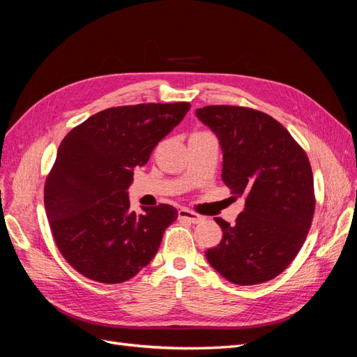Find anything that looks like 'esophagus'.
Segmentation results:
<instances>
[{
	"label": "esophagus",
	"mask_w": 357,
	"mask_h": 357,
	"mask_svg": "<svg viewBox=\"0 0 357 357\" xmlns=\"http://www.w3.org/2000/svg\"><path fill=\"white\" fill-rule=\"evenodd\" d=\"M178 219L180 220H186L189 223H201L204 220V218H201L199 214L193 213L190 210H186V208L178 210Z\"/></svg>",
	"instance_id": "obj_1"
}]
</instances>
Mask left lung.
<instances>
[{
    "instance_id": "1",
    "label": "left lung",
    "mask_w": 357,
    "mask_h": 357,
    "mask_svg": "<svg viewBox=\"0 0 357 357\" xmlns=\"http://www.w3.org/2000/svg\"><path fill=\"white\" fill-rule=\"evenodd\" d=\"M197 116L219 137L225 185L245 199L235 225L215 218L223 236L205 256L234 284L265 283L291 264L310 231L316 195L308 156L264 112L207 105Z\"/></svg>"
}]
</instances>
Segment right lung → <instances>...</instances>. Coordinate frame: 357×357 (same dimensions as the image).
<instances>
[{"label":"right lung","mask_w":357,"mask_h":357,"mask_svg":"<svg viewBox=\"0 0 357 357\" xmlns=\"http://www.w3.org/2000/svg\"><path fill=\"white\" fill-rule=\"evenodd\" d=\"M189 102L112 107L62 139L45 183V208L63 259L93 282H128L149 265L177 219L168 204L135 213L126 189L132 169L177 126Z\"/></svg>","instance_id":"add662e5"}]
</instances>
